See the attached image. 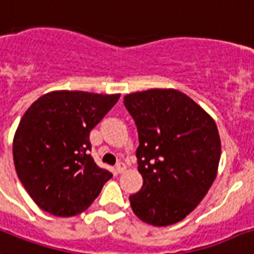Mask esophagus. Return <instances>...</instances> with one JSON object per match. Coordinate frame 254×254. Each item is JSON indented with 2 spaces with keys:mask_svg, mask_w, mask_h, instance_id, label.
I'll return each mask as SVG.
<instances>
[{
  "mask_svg": "<svg viewBox=\"0 0 254 254\" xmlns=\"http://www.w3.org/2000/svg\"><path fill=\"white\" fill-rule=\"evenodd\" d=\"M126 168H127V167H126V164L123 162H119L117 164V167H115V170H117L118 174H123L126 171Z\"/></svg>",
  "mask_w": 254,
  "mask_h": 254,
  "instance_id": "1",
  "label": "esophagus"
}]
</instances>
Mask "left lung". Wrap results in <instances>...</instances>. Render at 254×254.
I'll use <instances>...</instances> for the list:
<instances>
[{
  "label": "left lung",
  "instance_id": "8db88e82",
  "mask_svg": "<svg viewBox=\"0 0 254 254\" xmlns=\"http://www.w3.org/2000/svg\"><path fill=\"white\" fill-rule=\"evenodd\" d=\"M139 133L143 187L129 196L133 213L167 227L186 219L215 182L221 141L213 118L184 92L151 88L125 96Z\"/></svg>",
  "mask_w": 254,
  "mask_h": 254
}]
</instances>
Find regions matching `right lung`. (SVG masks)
I'll return each mask as SVG.
<instances>
[{
    "label": "right lung",
    "mask_w": 254,
    "mask_h": 254,
    "mask_svg": "<svg viewBox=\"0 0 254 254\" xmlns=\"http://www.w3.org/2000/svg\"><path fill=\"white\" fill-rule=\"evenodd\" d=\"M121 94L47 92L23 114L13 139L19 180L41 209L58 217L86 211L113 174L96 166L90 132Z\"/></svg>",
    "instance_id": "add662e5"
}]
</instances>
